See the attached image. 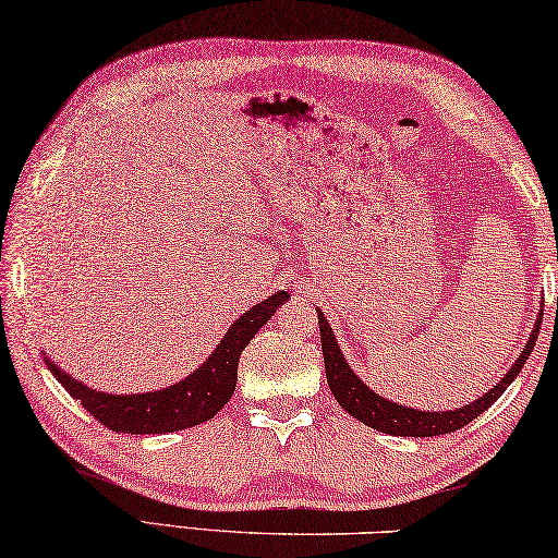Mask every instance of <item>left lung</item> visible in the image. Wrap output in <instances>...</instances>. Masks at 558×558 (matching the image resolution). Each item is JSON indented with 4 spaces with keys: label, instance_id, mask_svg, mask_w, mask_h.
<instances>
[{
    "label": "left lung",
    "instance_id": "obj_1",
    "mask_svg": "<svg viewBox=\"0 0 558 558\" xmlns=\"http://www.w3.org/2000/svg\"><path fill=\"white\" fill-rule=\"evenodd\" d=\"M316 312H318V328H322L326 380H328V388L333 392L336 403H339L345 413L353 415L355 420H361L363 425H368L378 433L396 435V437H433V435L454 433L460 430V427L470 425L472 420L485 413L492 403H497V398L511 386V380L519 376V371H522V365L526 363L529 353L534 351L538 328H542V316H538L534 324V331L524 345V351L519 353L514 365H511V368L505 373V378H501L495 388L482 392V396L477 400H472L470 405L435 413V410L398 405L365 386V383L355 376V371L351 368L349 361L343 359L339 339L333 336V328L328 326L324 312L322 308H316Z\"/></svg>",
    "mask_w": 558,
    "mask_h": 558
}]
</instances>
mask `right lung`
<instances>
[{"label": "right lung", "instance_id": "right-lung-1", "mask_svg": "<svg viewBox=\"0 0 558 558\" xmlns=\"http://www.w3.org/2000/svg\"><path fill=\"white\" fill-rule=\"evenodd\" d=\"M287 299V291H277L262 304L252 306L230 326V331L225 333V339L217 343V349L207 355L203 365H197L190 376L160 390L118 396V392L88 388L84 380L73 378L59 368L47 353L41 355L53 378L66 388L69 396L81 400V405L108 430L128 435L178 433L185 427L207 423L227 405L236 386V365H240L242 351Z\"/></svg>", "mask_w": 558, "mask_h": 558}]
</instances>
